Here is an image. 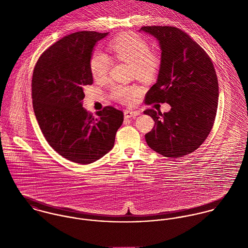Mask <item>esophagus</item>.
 <instances>
[{"label":"esophagus","mask_w":248,"mask_h":248,"mask_svg":"<svg viewBox=\"0 0 248 248\" xmlns=\"http://www.w3.org/2000/svg\"><path fill=\"white\" fill-rule=\"evenodd\" d=\"M139 114H140V111H134V110H130V109H126L124 111V116L125 118H131V117H135V116H138Z\"/></svg>","instance_id":"obj_1"}]
</instances>
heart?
I'll list each match as a JSON object with an SVG mask.
<instances>
[{
  "label": "heart",
  "mask_w": 248,
  "mask_h": 248,
  "mask_svg": "<svg viewBox=\"0 0 248 248\" xmlns=\"http://www.w3.org/2000/svg\"><path fill=\"white\" fill-rule=\"evenodd\" d=\"M109 48L116 60L133 65L134 74L141 79H152L159 70L161 59L156 50L150 48V44L143 37L128 32L115 37L109 43ZM112 62L109 56L100 50H94L89 62L90 71L95 80L105 79L111 69ZM111 95L124 104H132L140 94L136 86L114 85Z\"/></svg>",
  "instance_id": "1"
}]
</instances>
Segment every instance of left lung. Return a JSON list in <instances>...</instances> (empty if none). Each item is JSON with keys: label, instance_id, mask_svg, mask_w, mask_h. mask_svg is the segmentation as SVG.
Listing matches in <instances>:
<instances>
[{"label": "left lung", "instance_id": "left-lung-1", "mask_svg": "<svg viewBox=\"0 0 248 248\" xmlns=\"http://www.w3.org/2000/svg\"><path fill=\"white\" fill-rule=\"evenodd\" d=\"M161 48L156 83L145 104L168 103V112L144 110L155 121L145 135L148 146L166 157H181L197 150L211 132L217 108L218 84L211 58L181 30L169 26L142 27Z\"/></svg>", "mask_w": 248, "mask_h": 248}]
</instances>
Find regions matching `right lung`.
<instances>
[{
    "label": "right lung",
    "mask_w": 248,
    "mask_h": 248,
    "mask_svg": "<svg viewBox=\"0 0 248 248\" xmlns=\"http://www.w3.org/2000/svg\"><path fill=\"white\" fill-rule=\"evenodd\" d=\"M108 35L78 31L46 48L36 63L31 97L36 119L48 144L79 164L101 158L114 145L122 110L106 106L96 116L82 107L84 89L93 84L89 62L96 42Z\"/></svg>",
    "instance_id": "right-lung-1"
}]
</instances>
